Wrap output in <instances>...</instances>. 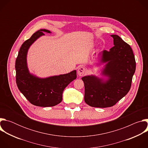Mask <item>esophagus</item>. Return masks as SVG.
<instances>
[{
	"label": "esophagus",
	"mask_w": 148,
	"mask_h": 148,
	"mask_svg": "<svg viewBox=\"0 0 148 148\" xmlns=\"http://www.w3.org/2000/svg\"><path fill=\"white\" fill-rule=\"evenodd\" d=\"M85 73H86V69L85 68H84L82 67H79L78 69V71H77V74L79 76L81 77V76H83L84 74H85Z\"/></svg>",
	"instance_id": "esophagus-1"
}]
</instances>
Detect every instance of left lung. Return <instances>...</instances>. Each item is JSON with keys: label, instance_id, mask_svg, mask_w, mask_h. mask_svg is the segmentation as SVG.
Wrapping results in <instances>:
<instances>
[{"label": "left lung", "instance_id": "8db88e82", "mask_svg": "<svg viewBox=\"0 0 148 148\" xmlns=\"http://www.w3.org/2000/svg\"><path fill=\"white\" fill-rule=\"evenodd\" d=\"M114 46L100 53L96 66L104 64L102 78L91 74L81 78L85 87L84 101L92 107L107 108L114 105L129 92L136 62L130 46L118 35L112 34Z\"/></svg>", "mask_w": 148, "mask_h": 148}]
</instances>
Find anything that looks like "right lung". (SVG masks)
<instances>
[{
  "mask_svg": "<svg viewBox=\"0 0 148 148\" xmlns=\"http://www.w3.org/2000/svg\"><path fill=\"white\" fill-rule=\"evenodd\" d=\"M51 33L46 29H40L25 41L21 46L16 60V79L17 87L33 105L41 107H53L62 99V92L69 84L77 78V71L40 78L30 73L27 62V53L30 46L43 33Z\"/></svg>",
  "mask_w": 148,
  "mask_h": 148,
  "instance_id": "1",
  "label": "right lung"
}]
</instances>
